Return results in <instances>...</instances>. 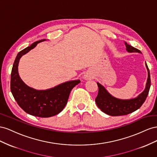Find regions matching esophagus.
<instances>
[{
  "label": "esophagus",
  "mask_w": 157,
  "mask_h": 157,
  "mask_svg": "<svg viewBox=\"0 0 157 157\" xmlns=\"http://www.w3.org/2000/svg\"><path fill=\"white\" fill-rule=\"evenodd\" d=\"M91 78H92V75L89 72H87L86 74L84 75V78L86 79H91Z\"/></svg>",
  "instance_id": "esophagus-1"
}]
</instances>
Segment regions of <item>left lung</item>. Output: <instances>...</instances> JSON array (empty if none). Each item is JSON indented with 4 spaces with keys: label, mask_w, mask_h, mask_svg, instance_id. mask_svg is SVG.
<instances>
[{
    "label": "left lung",
    "mask_w": 157,
    "mask_h": 157,
    "mask_svg": "<svg viewBox=\"0 0 157 157\" xmlns=\"http://www.w3.org/2000/svg\"><path fill=\"white\" fill-rule=\"evenodd\" d=\"M125 44L128 52L141 53L140 50L129 45L126 42H125ZM146 67L148 71V78H147L146 87L140 95L132 99L121 100L116 98L110 95L103 86L97 83L98 91L95 98V102L101 110L108 115L116 116L126 115L140 109L146 100L151 87L150 72L147 64Z\"/></svg>",
    "instance_id": "1"
}]
</instances>
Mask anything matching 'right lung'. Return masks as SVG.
<instances>
[{
  "label": "right lung",
  "mask_w": 157,
  "mask_h": 157,
  "mask_svg": "<svg viewBox=\"0 0 157 157\" xmlns=\"http://www.w3.org/2000/svg\"><path fill=\"white\" fill-rule=\"evenodd\" d=\"M42 39L31 44L17 55L11 72L10 90L17 103L25 113L41 118H48L60 113L68 100L70 93L80 80L68 82L47 90L38 91L31 88L22 82L17 71L20 58Z\"/></svg>",
  "instance_id": "obj_1"
}]
</instances>
